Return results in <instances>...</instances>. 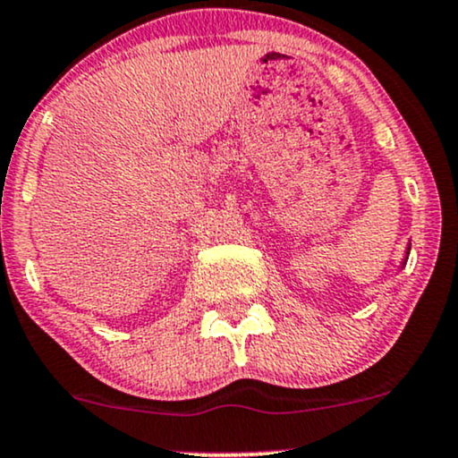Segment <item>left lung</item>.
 Wrapping results in <instances>:
<instances>
[{
  "label": "left lung",
  "mask_w": 458,
  "mask_h": 458,
  "mask_svg": "<svg viewBox=\"0 0 458 458\" xmlns=\"http://www.w3.org/2000/svg\"><path fill=\"white\" fill-rule=\"evenodd\" d=\"M410 250H411V243H407V250H405L403 262H401V271H403V267H405V264H407V258H410Z\"/></svg>",
  "instance_id": "1"
}]
</instances>
